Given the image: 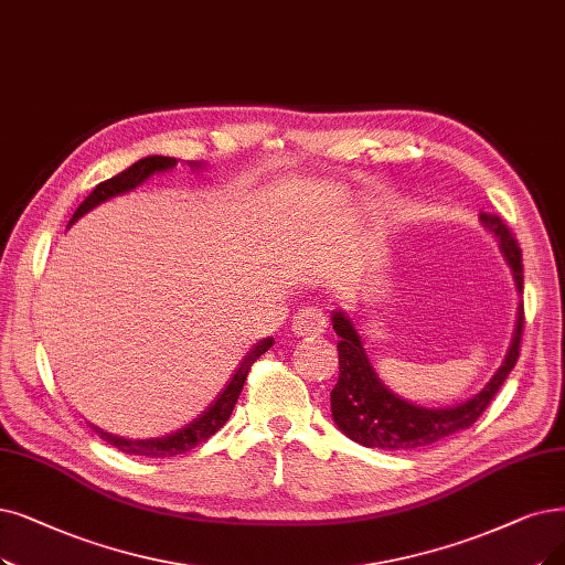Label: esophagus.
Masks as SVG:
<instances>
[{
  "label": "esophagus",
  "instance_id": "obj_1",
  "mask_svg": "<svg viewBox=\"0 0 565 565\" xmlns=\"http://www.w3.org/2000/svg\"><path fill=\"white\" fill-rule=\"evenodd\" d=\"M327 329V318L318 308H301L291 322V331L297 335H320Z\"/></svg>",
  "mask_w": 565,
  "mask_h": 565
}]
</instances>
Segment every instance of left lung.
<instances>
[{
  "instance_id": "left-lung-1",
  "label": "left lung",
  "mask_w": 565,
  "mask_h": 565,
  "mask_svg": "<svg viewBox=\"0 0 565 565\" xmlns=\"http://www.w3.org/2000/svg\"><path fill=\"white\" fill-rule=\"evenodd\" d=\"M480 222L487 232L499 241L501 253L512 270L514 287L522 297L524 289V268L522 250L512 238L510 230L499 215L480 213ZM333 331L341 335L338 341V382L331 390V417L341 431L364 447L377 449H415L434 445L443 438L455 436L484 413L495 392L501 390L505 377L516 364L519 343L524 331V303L516 306V322L510 348L505 352L503 364L491 375L487 385L472 394L470 398L445 405V408H424V405L411 403L394 394L382 377L375 373L371 356L364 348V335L359 333L350 312H331Z\"/></svg>"
}]
</instances>
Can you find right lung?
Masks as SVG:
<instances>
[{"mask_svg":"<svg viewBox=\"0 0 565 565\" xmlns=\"http://www.w3.org/2000/svg\"><path fill=\"white\" fill-rule=\"evenodd\" d=\"M178 164L175 157H164V154H150V157H143V160L134 162L129 169H125L122 173L113 175L110 180H106V183H99L93 192L87 194V199L83 201V204L76 209L74 217L70 220V227L74 222H78L85 213H89L93 209L102 206L104 201L113 199V196H120V194H127L131 190H137L139 185H143L146 180L154 173H167L171 171L173 167ZM190 169H204L206 164L201 162H188ZM274 345V335L264 338V341H259L257 345L250 348V352H247L243 359L238 369L234 371V375L230 377L227 385L222 387V392L215 396V401L209 405V408L196 415L190 424H185L183 428H178V431L173 434H167L162 438H146V440H134V438H125V436H116V434H108L104 431V428L93 426V431L99 434L102 440H106L108 445H113L116 449H120V452L125 455H131V457H150V459H164V457H175V455H183L188 452V449L206 443L217 428H222L224 424H227L230 415L234 413V405L241 396V390L245 385V377H247V371H250V366L255 364V361Z\"/></svg>","mask_w":565,"mask_h":565,"instance_id":"1","label":"right lung"}]
</instances>
